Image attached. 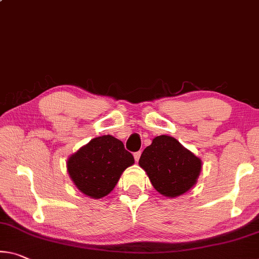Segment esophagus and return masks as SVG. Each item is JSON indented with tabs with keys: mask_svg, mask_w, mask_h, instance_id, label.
<instances>
[{
	"mask_svg": "<svg viewBox=\"0 0 259 259\" xmlns=\"http://www.w3.org/2000/svg\"><path fill=\"white\" fill-rule=\"evenodd\" d=\"M141 154H142V152H141V151L135 152V153H134V158H135V160H136V161H138L139 158H141Z\"/></svg>",
	"mask_w": 259,
	"mask_h": 259,
	"instance_id": "esophagus-1",
	"label": "esophagus"
}]
</instances>
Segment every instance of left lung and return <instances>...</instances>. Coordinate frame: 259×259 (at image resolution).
I'll return each mask as SVG.
<instances>
[{
	"label": "left lung",
	"instance_id": "left-lung-1",
	"mask_svg": "<svg viewBox=\"0 0 259 259\" xmlns=\"http://www.w3.org/2000/svg\"><path fill=\"white\" fill-rule=\"evenodd\" d=\"M139 166L146 171L155 190L166 197H178L195 186L202 160L174 137H155L143 151Z\"/></svg>",
	"mask_w": 259,
	"mask_h": 259
}]
</instances>
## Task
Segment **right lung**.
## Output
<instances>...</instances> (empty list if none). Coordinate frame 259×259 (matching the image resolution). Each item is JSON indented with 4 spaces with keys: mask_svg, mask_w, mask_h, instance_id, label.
<instances>
[{
    "mask_svg": "<svg viewBox=\"0 0 259 259\" xmlns=\"http://www.w3.org/2000/svg\"><path fill=\"white\" fill-rule=\"evenodd\" d=\"M135 159L110 135L93 138L68 159L67 168L78 190L91 198L107 196Z\"/></svg>",
    "mask_w": 259,
    "mask_h": 259,
    "instance_id": "add662e5",
    "label": "right lung"
}]
</instances>
